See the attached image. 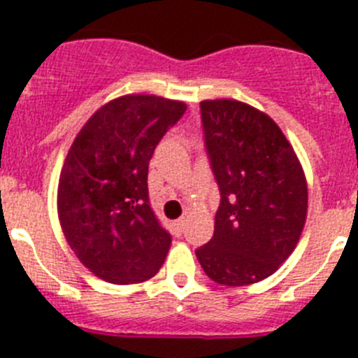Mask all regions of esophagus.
<instances>
[{
    "instance_id": "obj_1",
    "label": "esophagus",
    "mask_w": 358,
    "mask_h": 358,
    "mask_svg": "<svg viewBox=\"0 0 358 358\" xmlns=\"http://www.w3.org/2000/svg\"><path fill=\"white\" fill-rule=\"evenodd\" d=\"M173 227H176V231L181 235L182 229H185V218H177L176 222H173Z\"/></svg>"
}]
</instances>
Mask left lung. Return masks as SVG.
I'll return each mask as SVG.
<instances>
[{"label":"left lung","instance_id":"obj_1","mask_svg":"<svg viewBox=\"0 0 358 358\" xmlns=\"http://www.w3.org/2000/svg\"><path fill=\"white\" fill-rule=\"evenodd\" d=\"M210 166L220 189L215 233L195 251L220 285H251L296 249L308 206L301 164L265 113L236 100L201 102Z\"/></svg>","mask_w":358,"mask_h":358}]
</instances>
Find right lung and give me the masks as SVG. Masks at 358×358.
Here are the masks:
<instances>
[{"instance_id": "add662e5", "label": "right lung", "mask_w": 358, "mask_h": 358, "mask_svg": "<svg viewBox=\"0 0 358 358\" xmlns=\"http://www.w3.org/2000/svg\"><path fill=\"white\" fill-rule=\"evenodd\" d=\"M182 102L127 94L94 113L62 166L57 208L69 248L94 276L116 285L148 280L172 236L148 201V163Z\"/></svg>"}]
</instances>
